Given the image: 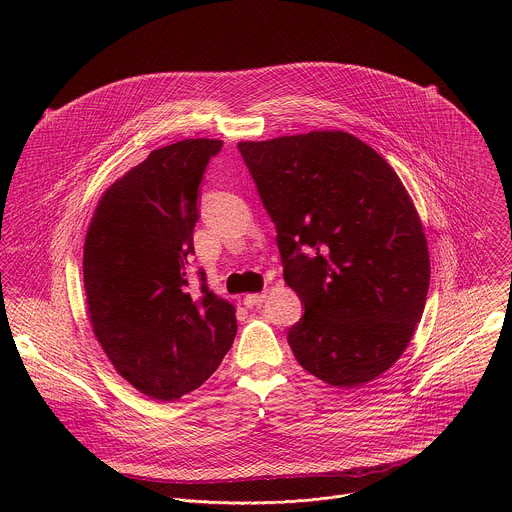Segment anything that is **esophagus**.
<instances>
[{"mask_svg":"<svg viewBox=\"0 0 512 512\" xmlns=\"http://www.w3.org/2000/svg\"><path fill=\"white\" fill-rule=\"evenodd\" d=\"M264 301H266V293H248V295L244 297V305L250 307V309L260 307Z\"/></svg>","mask_w":512,"mask_h":512,"instance_id":"34e87169","label":"esophagus"}]
</instances>
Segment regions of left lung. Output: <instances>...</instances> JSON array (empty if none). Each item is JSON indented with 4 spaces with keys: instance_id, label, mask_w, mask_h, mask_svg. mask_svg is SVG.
I'll use <instances>...</instances> for the list:
<instances>
[{
    "instance_id": "8db88e82",
    "label": "left lung",
    "mask_w": 512,
    "mask_h": 512,
    "mask_svg": "<svg viewBox=\"0 0 512 512\" xmlns=\"http://www.w3.org/2000/svg\"><path fill=\"white\" fill-rule=\"evenodd\" d=\"M238 149L278 230L284 282L305 305L297 363L357 388L394 365L422 319L430 252L388 161L353 134L309 132Z\"/></svg>"
}]
</instances>
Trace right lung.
<instances>
[{"instance_id":"right-lung-1","label":"right lung","mask_w":512,"mask_h":512,"mask_svg":"<svg viewBox=\"0 0 512 512\" xmlns=\"http://www.w3.org/2000/svg\"><path fill=\"white\" fill-rule=\"evenodd\" d=\"M220 140L153 149L100 197L82 256L86 313L110 363L136 390L173 402L197 390L232 347L234 305L187 290L205 167Z\"/></svg>"}]
</instances>
